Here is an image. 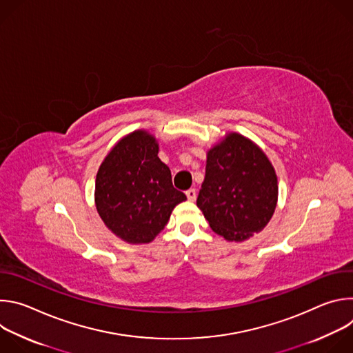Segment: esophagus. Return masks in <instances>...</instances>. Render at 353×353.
<instances>
[{"label": "esophagus", "mask_w": 353, "mask_h": 353, "mask_svg": "<svg viewBox=\"0 0 353 353\" xmlns=\"http://www.w3.org/2000/svg\"><path fill=\"white\" fill-rule=\"evenodd\" d=\"M185 195H187L188 201H195V198H196V191H195V188L187 190V191H185Z\"/></svg>", "instance_id": "1"}]
</instances>
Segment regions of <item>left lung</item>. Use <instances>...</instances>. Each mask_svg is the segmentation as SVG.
Instances as JSON below:
<instances>
[{
  "instance_id": "left-lung-1",
  "label": "left lung",
  "mask_w": 353,
  "mask_h": 353,
  "mask_svg": "<svg viewBox=\"0 0 353 353\" xmlns=\"http://www.w3.org/2000/svg\"><path fill=\"white\" fill-rule=\"evenodd\" d=\"M276 203L278 177L264 150L239 132H226L207 152L196 198L211 229L228 241H244L268 225Z\"/></svg>"
}]
</instances>
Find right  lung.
I'll return each instance as SVG.
<instances>
[{
	"mask_svg": "<svg viewBox=\"0 0 353 353\" xmlns=\"http://www.w3.org/2000/svg\"><path fill=\"white\" fill-rule=\"evenodd\" d=\"M159 143L146 130L124 135L100 165L94 205L106 228L130 244L152 241L187 196L172 184Z\"/></svg>",
	"mask_w": 353,
	"mask_h": 353,
	"instance_id": "obj_1",
	"label": "right lung"
}]
</instances>
